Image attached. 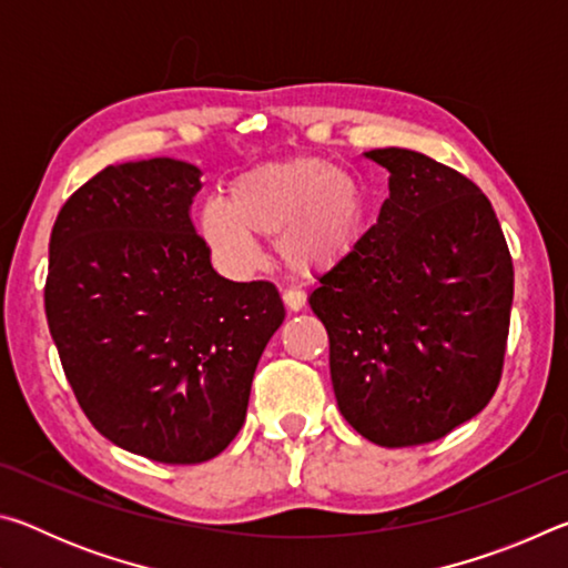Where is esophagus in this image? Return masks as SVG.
<instances>
[{
	"label": "esophagus",
	"mask_w": 568,
	"mask_h": 568,
	"mask_svg": "<svg viewBox=\"0 0 568 568\" xmlns=\"http://www.w3.org/2000/svg\"><path fill=\"white\" fill-rule=\"evenodd\" d=\"M283 303H285V307L291 313H297V311H303V305H305V295L301 293V291H295V287H291V291H285L283 293Z\"/></svg>",
	"instance_id": "1"
}]
</instances>
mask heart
Here are the masks:
<instances>
[{"mask_svg": "<svg viewBox=\"0 0 568 568\" xmlns=\"http://www.w3.org/2000/svg\"><path fill=\"white\" fill-rule=\"evenodd\" d=\"M368 227V200L353 172L323 158H293L250 168L207 200L197 230L213 261L243 275L261 265L257 237H274L295 273H318L351 255Z\"/></svg>", "mask_w": 568, "mask_h": 568, "instance_id": "heart-1", "label": "heart"}]
</instances>
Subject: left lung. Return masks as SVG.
<instances>
[{
	"label": "left lung",
	"mask_w": 568,
	"mask_h": 568,
	"mask_svg": "<svg viewBox=\"0 0 568 568\" xmlns=\"http://www.w3.org/2000/svg\"><path fill=\"white\" fill-rule=\"evenodd\" d=\"M365 158L390 172V195L307 303L328 331L343 418L378 446H420L496 393L511 253L488 197L460 172L403 148Z\"/></svg>",
	"instance_id": "left-lung-1"
}]
</instances>
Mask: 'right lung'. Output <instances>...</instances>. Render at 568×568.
Listing matches in <instances>:
<instances>
[{"label": "right lung", "instance_id": "right-lung-1", "mask_svg": "<svg viewBox=\"0 0 568 568\" xmlns=\"http://www.w3.org/2000/svg\"><path fill=\"white\" fill-rule=\"evenodd\" d=\"M195 165H110L67 200L50 237L44 311L84 416L130 454L203 464L245 423L267 341L285 321L273 283L217 275L195 233Z\"/></svg>", "mask_w": 568, "mask_h": 568}]
</instances>
